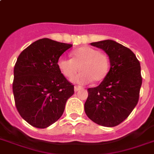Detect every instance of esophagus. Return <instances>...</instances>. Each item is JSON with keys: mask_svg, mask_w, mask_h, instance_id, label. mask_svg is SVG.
I'll return each instance as SVG.
<instances>
[{"mask_svg": "<svg viewBox=\"0 0 154 154\" xmlns=\"http://www.w3.org/2000/svg\"><path fill=\"white\" fill-rule=\"evenodd\" d=\"M81 89H82V87H81V86H79V85H75L74 86L75 92H77V91H78V90H81Z\"/></svg>", "mask_w": 154, "mask_h": 154, "instance_id": "34e87169", "label": "esophagus"}]
</instances>
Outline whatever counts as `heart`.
Listing matches in <instances>:
<instances>
[{
    "mask_svg": "<svg viewBox=\"0 0 154 154\" xmlns=\"http://www.w3.org/2000/svg\"><path fill=\"white\" fill-rule=\"evenodd\" d=\"M72 59L61 56L57 60V66L64 77L71 78L80 68L81 72L72 78L77 84H88L91 81L100 82L109 70V59L104 53L91 47H82L73 50Z\"/></svg>",
    "mask_w": 154,
    "mask_h": 154,
    "instance_id": "obj_1",
    "label": "heart"
}]
</instances>
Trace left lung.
<instances>
[{"mask_svg":"<svg viewBox=\"0 0 154 154\" xmlns=\"http://www.w3.org/2000/svg\"><path fill=\"white\" fill-rule=\"evenodd\" d=\"M110 59V70L97 87L88 89L86 116L104 127H115L128 117L139 101L142 84L140 64L133 52L113 40L91 43Z\"/></svg>","mask_w":154,"mask_h":154,"instance_id":"8db88e82","label":"left lung"}]
</instances>
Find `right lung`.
<instances>
[{"instance_id": "add662e5", "label": "right lung", "mask_w": 154, "mask_h": 154, "mask_svg": "<svg viewBox=\"0 0 154 154\" xmlns=\"http://www.w3.org/2000/svg\"><path fill=\"white\" fill-rule=\"evenodd\" d=\"M72 44L44 38L35 41L17 57L13 92L16 108L28 124L45 128L61 117L74 85L60 71L57 60Z\"/></svg>"}]
</instances>
